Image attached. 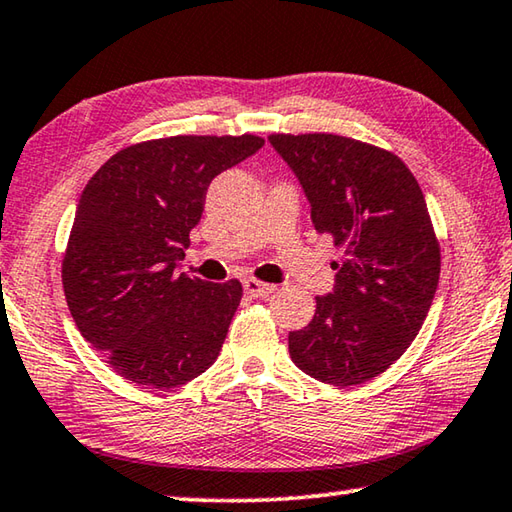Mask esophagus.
<instances>
[{
	"label": "esophagus",
	"mask_w": 512,
	"mask_h": 512,
	"mask_svg": "<svg viewBox=\"0 0 512 512\" xmlns=\"http://www.w3.org/2000/svg\"><path fill=\"white\" fill-rule=\"evenodd\" d=\"M244 289H246L248 296H253V298H266V296H271V293L275 291L273 284H266L262 280H255V277H246Z\"/></svg>",
	"instance_id": "obj_1"
}]
</instances>
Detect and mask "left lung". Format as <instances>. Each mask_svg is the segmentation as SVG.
Here are the masks:
<instances>
[{"mask_svg": "<svg viewBox=\"0 0 512 512\" xmlns=\"http://www.w3.org/2000/svg\"><path fill=\"white\" fill-rule=\"evenodd\" d=\"M268 142L305 189L314 228L343 248L334 291L289 334L291 359L323 384H363L402 357L436 296L440 246L424 194L379 146L334 133H273Z\"/></svg>", "mask_w": 512, "mask_h": 512, "instance_id": "8db88e82", "label": "left lung"}]
</instances>
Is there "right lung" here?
Wrapping results in <instances>:
<instances>
[{"label": "right lung", "mask_w": 512, "mask_h": 512, "mask_svg": "<svg viewBox=\"0 0 512 512\" xmlns=\"http://www.w3.org/2000/svg\"><path fill=\"white\" fill-rule=\"evenodd\" d=\"M264 146L257 135H176L117 151L85 185L63 257L76 327L137 386L176 388L219 357L239 280L176 271L205 192Z\"/></svg>", "instance_id": "obj_1"}]
</instances>
